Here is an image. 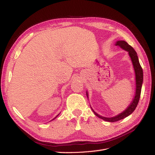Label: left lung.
Here are the masks:
<instances>
[{
    "instance_id": "obj_1",
    "label": "left lung",
    "mask_w": 155,
    "mask_h": 155,
    "mask_svg": "<svg viewBox=\"0 0 155 155\" xmlns=\"http://www.w3.org/2000/svg\"><path fill=\"white\" fill-rule=\"evenodd\" d=\"M116 46H119L124 50L127 51L128 52V54H129L130 57L131 58V61H132L134 72H135V79H136V93H135V96L132 103L130 104L127 107V108L123 113L117 115L114 117H110V118H107L104 117H102L101 115L98 114L97 113L93 110V113L94 114L96 115L97 117L98 118H101L105 121L108 122H116L118 121L121 119H123L124 118L129 116L130 114L133 113V112L135 110L136 107H137V104L139 103V101L140 99V93H141V88H142V84H143V68L141 67V66L139 63V58H138V56L136 51H134V49L131 47L130 45H128L127 42L124 41H118L117 42ZM87 96L88 97V93L87 92Z\"/></svg>"
}]
</instances>
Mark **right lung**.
Instances as JSON below:
<instances>
[{"label":"right lung","instance_id":"obj_1","mask_svg":"<svg viewBox=\"0 0 155 155\" xmlns=\"http://www.w3.org/2000/svg\"><path fill=\"white\" fill-rule=\"evenodd\" d=\"M58 115H57V117H55V118H57V117H58ZM54 118H53V119H52V120H54Z\"/></svg>","mask_w":155,"mask_h":155}]
</instances>
